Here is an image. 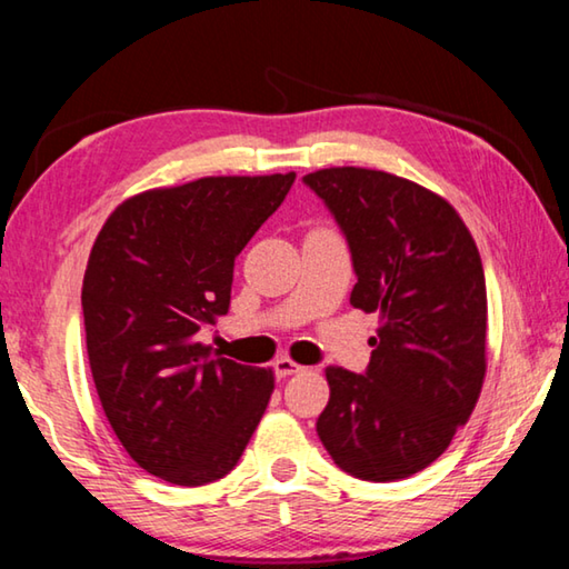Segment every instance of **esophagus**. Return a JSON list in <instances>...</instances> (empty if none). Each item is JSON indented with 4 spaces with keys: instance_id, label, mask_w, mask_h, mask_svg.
Here are the masks:
<instances>
[{
    "instance_id": "esophagus-1",
    "label": "esophagus",
    "mask_w": 569,
    "mask_h": 569,
    "mask_svg": "<svg viewBox=\"0 0 569 569\" xmlns=\"http://www.w3.org/2000/svg\"><path fill=\"white\" fill-rule=\"evenodd\" d=\"M276 375L278 377H291V375H299V372H303L306 367H301L299 362H293L291 357H281V359H276Z\"/></svg>"
}]
</instances>
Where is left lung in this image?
<instances>
[{
  "instance_id": "left-lung-1",
  "label": "left lung",
  "mask_w": 569,
  "mask_h": 569,
  "mask_svg": "<svg viewBox=\"0 0 569 569\" xmlns=\"http://www.w3.org/2000/svg\"><path fill=\"white\" fill-rule=\"evenodd\" d=\"M303 182L345 230L351 306L380 313L365 375L327 367L317 432L341 471L400 481L422 471L471 418L486 377V278L461 214L387 171L329 167Z\"/></svg>"
}]
</instances>
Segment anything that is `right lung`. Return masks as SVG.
I'll use <instances>...</instances> for the list:
<instances>
[{"label": "right lung", "mask_w": 569, "mask_h": 569, "mask_svg": "<svg viewBox=\"0 0 569 569\" xmlns=\"http://www.w3.org/2000/svg\"><path fill=\"white\" fill-rule=\"evenodd\" d=\"M296 174L202 177L133 194L108 214L83 276L88 362L116 438L177 486L222 479L273 395V369L197 341L230 309L232 266Z\"/></svg>", "instance_id": "right-lung-1"}]
</instances>
